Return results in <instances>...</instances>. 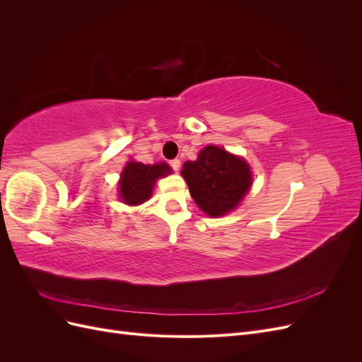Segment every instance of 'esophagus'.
<instances>
[{
	"label": "esophagus",
	"mask_w": 362,
	"mask_h": 362,
	"mask_svg": "<svg viewBox=\"0 0 362 362\" xmlns=\"http://www.w3.org/2000/svg\"><path fill=\"white\" fill-rule=\"evenodd\" d=\"M170 168H172V170L173 172H178L180 170V168H181V161L178 160V158H175V160H170Z\"/></svg>",
	"instance_id": "esophagus-1"
}]
</instances>
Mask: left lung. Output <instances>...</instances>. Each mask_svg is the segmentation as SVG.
<instances>
[{
    "instance_id": "left-lung-1",
    "label": "left lung",
    "mask_w": 362,
    "mask_h": 362,
    "mask_svg": "<svg viewBox=\"0 0 362 362\" xmlns=\"http://www.w3.org/2000/svg\"><path fill=\"white\" fill-rule=\"evenodd\" d=\"M181 175L194 202L211 217L234 210L252 184V173L243 158L211 145L199 152L198 160L184 163Z\"/></svg>"
}]
</instances>
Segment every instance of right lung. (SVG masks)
<instances>
[{
    "mask_svg": "<svg viewBox=\"0 0 362 362\" xmlns=\"http://www.w3.org/2000/svg\"><path fill=\"white\" fill-rule=\"evenodd\" d=\"M170 173V168L166 163L160 164H144L137 161H129L119 182V194L128 205H139L151 198L152 187L156 180L166 177Z\"/></svg>",
    "mask_w": 362,
    "mask_h": 362,
    "instance_id": "right-lung-1",
    "label": "right lung"
}]
</instances>
